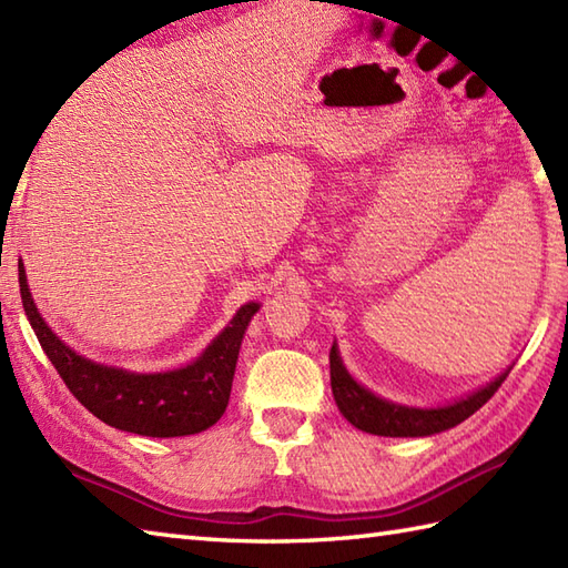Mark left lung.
<instances>
[{
  "label": "left lung",
  "mask_w": 568,
  "mask_h": 568,
  "mask_svg": "<svg viewBox=\"0 0 568 568\" xmlns=\"http://www.w3.org/2000/svg\"><path fill=\"white\" fill-rule=\"evenodd\" d=\"M510 368L500 373L496 381H490L484 388L470 393L462 400L444 407H405L397 403H388L383 397L373 395L364 385H358L342 364L339 348L336 344L329 352V376H332V393L339 413L352 422L354 427L378 437H429L444 429L462 425L476 409L484 407L496 390L508 378Z\"/></svg>",
  "instance_id": "8db88e82"
}]
</instances>
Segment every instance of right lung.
I'll return each instance as SVG.
<instances>
[{
  "instance_id": "right-lung-1",
  "label": "right lung",
  "mask_w": 568,
  "mask_h": 568,
  "mask_svg": "<svg viewBox=\"0 0 568 568\" xmlns=\"http://www.w3.org/2000/svg\"><path fill=\"white\" fill-rule=\"evenodd\" d=\"M19 287L23 312L68 390L104 425L141 437H185L204 432L224 415L241 339L261 307L258 303L241 307L192 364L165 373H131L94 364L58 339L33 305L23 263H19Z\"/></svg>"
}]
</instances>
